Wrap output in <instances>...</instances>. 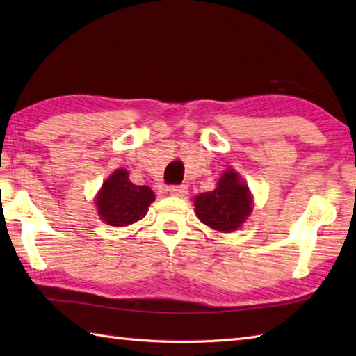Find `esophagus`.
I'll return each instance as SVG.
<instances>
[{
    "mask_svg": "<svg viewBox=\"0 0 356 356\" xmlns=\"http://www.w3.org/2000/svg\"><path fill=\"white\" fill-rule=\"evenodd\" d=\"M170 194L176 195V197H184L188 194V188L186 185H172L170 186Z\"/></svg>",
    "mask_w": 356,
    "mask_h": 356,
    "instance_id": "esophagus-1",
    "label": "esophagus"
}]
</instances>
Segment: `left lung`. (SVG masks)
I'll use <instances>...</instances> for the list:
<instances>
[{"label":"left lung","mask_w":356,"mask_h":356,"mask_svg":"<svg viewBox=\"0 0 356 356\" xmlns=\"http://www.w3.org/2000/svg\"><path fill=\"white\" fill-rule=\"evenodd\" d=\"M194 207L202 223L217 231L231 232L246 220L252 209V199L238 174L228 170L214 191L202 193L194 199Z\"/></svg>","instance_id":"8db88e82"}]
</instances>
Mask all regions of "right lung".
I'll return each instance as SVG.
<instances>
[{"instance_id": "add662e5", "label": "right lung", "mask_w": 356, "mask_h": 356, "mask_svg": "<svg viewBox=\"0 0 356 356\" xmlns=\"http://www.w3.org/2000/svg\"><path fill=\"white\" fill-rule=\"evenodd\" d=\"M154 193L148 186H138L130 182L125 170H116L105 180L96 205L105 223L111 226H127L147 214Z\"/></svg>"}]
</instances>
